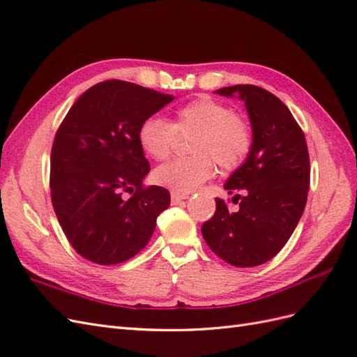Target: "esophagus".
Returning <instances> with one entry per match:
<instances>
[{
	"label": "esophagus",
	"mask_w": 357,
	"mask_h": 357,
	"mask_svg": "<svg viewBox=\"0 0 357 357\" xmlns=\"http://www.w3.org/2000/svg\"><path fill=\"white\" fill-rule=\"evenodd\" d=\"M189 195H186V193H177V192H171V202L172 204H177L183 199H188Z\"/></svg>",
	"instance_id": "1"
}]
</instances>
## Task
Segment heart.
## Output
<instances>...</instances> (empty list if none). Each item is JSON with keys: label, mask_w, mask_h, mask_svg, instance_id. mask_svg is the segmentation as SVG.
Returning a JSON list of instances; mask_svg holds the SVG:
<instances>
[{"label": "heart", "mask_w": 357, "mask_h": 357, "mask_svg": "<svg viewBox=\"0 0 357 357\" xmlns=\"http://www.w3.org/2000/svg\"><path fill=\"white\" fill-rule=\"evenodd\" d=\"M178 135H192L189 152L193 155L153 171L155 183L177 193H189L211 178L215 162L225 169L240 167L253 144L245 119L211 96H199L180 107L171 123L158 116L146 117L137 134L139 146L156 160H164L172 153Z\"/></svg>", "instance_id": "b5f03b06"}]
</instances>
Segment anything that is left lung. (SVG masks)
<instances>
[{"mask_svg": "<svg viewBox=\"0 0 357 357\" xmlns=\"http://www.w3.org/2000/svg\"><path fill=\"white\" fill-rule=\"evenodd\" d=\"M214 93L238 95L244 101L253 144L244 164L225 183L240 210L232 213L215 198V213L201 232L225 262L257 266L282 250L304 213L310 188L305 135L284 102L259 86L235 84Z\"/></svg>", "mask_w": 357, "mask_h": 357, "instance_id": "obj_1", "label": "left lung"}]
</instances>
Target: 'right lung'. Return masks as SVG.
<instances>
[{"mask_svg": "<svg viewBox=\"0 0 357 357\" xmlns=\"http://www.w3.org/2000/svg\"><path fill=\"white\" fill-rule=\"evenodd\" d=\"M174 96L123 80L92 86L58 128L50 155V192L73 248L98 265L143 250L169 192L144 186L150 171L138 128ZM132 195L124 198V193Z\"/></svg>", "mask_w": 357, "mask_h": 357, "instance_id": "1", "label": "right lung"}]
</instances>
